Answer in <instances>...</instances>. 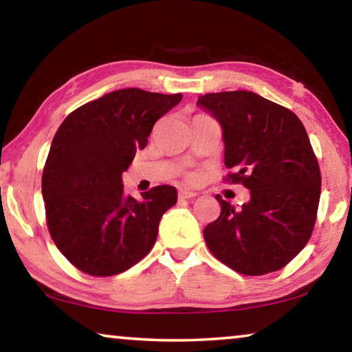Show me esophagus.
I'll return each instance as SVG.
<instances>
[{"instance_id":"1","label":"esophagus","mask_w":352,"mask_h":352,"mask_svg":"<svg viewBox=\"0 0 352 352\" xmlns=\"http://www.w3.org/2000/svg\"><path fill=\"white\" fill-rule=\"evenodd\" d=\"M178 196H180L182 199H192L197 196L196 191H191V190H186V188H180L178 190Z\"/></svg>"}]
</instances>
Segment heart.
Returning <instances> with one entry per match:
<instances>
[{
    "label": "heart",
    "instance_id": "1",
    "mask_svg": "<svg viewBox=\"0 0 352 352\" xmlns=\"http://www.w3.org/2000/svg\"><path fill=\"white\" fill-rule=\"evenodd\" d=\"M190 178H194V177H192V175H191V177H190Z\"/></svg>",
    "mask_w": 352,
    "mask_h": 352
}]
</instances>
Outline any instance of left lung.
<instances>
[{
    "mask_svg": "<svg viewBox=\"0 0 352 352\" xmlns=\"http://www.w3.org/2000/svg\"><path fill=\"white\" fill-rule=\"evenodd\" d=\"M197 107L221 124L229 178L243 183L250 201H223L221 214L204 229L214 258L243 275L280 270L311 237L321 196V172L297 115L253 91L207 93Z\"/></svg>",
    "mask_w": 352,
    "mask_h": 352,
    "instance_id": "8db88e82",
    "label": "left lung"
}]
</instances>
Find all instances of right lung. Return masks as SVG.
<instances>
[{
	"label": "right lung",
	"mask_w": 352,
	"mask_h": 352,
	"mask_svg": "<svg viewBox=\"0 0 352 352\" xmlns=\"http://www.w3.org/2000/svg\"><path fill=\"white\" fill-rule=\"evenodd\" d=\"M180 101V93L123 88L76 109L56 131L42 197L52 239L78 270L118 275L153 248L177 190L155 186L138 201L123 192L122 174L146 146L153 124Z\"/></svg>",
	"instance_id": "1"
}]
</instances>
